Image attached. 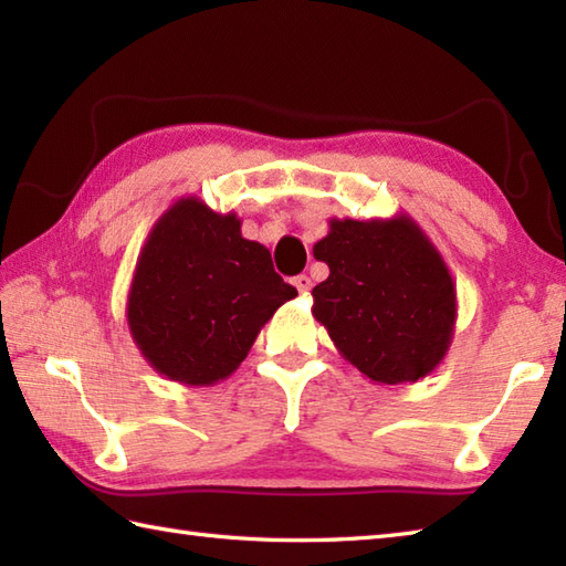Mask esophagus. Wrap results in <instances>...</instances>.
Returning <instances> with one entry per match:
<instances>
[{
    "label": "esophagus",
    "instance_id": "34e87169",
    "mask_svg": "<svg viewBox=\"0 0 566 566\" xmlns=\"http://www.w3.org/2000/svg\"><path fill=\"white\" fill-rule=\"evenodd\" d=\"M294 286L298 290V294H308L311 292V276H306V274H298V276H294Z\"/></svg>",
    "mask_w": 566,
    "mask_h": 566
}]
</instances>
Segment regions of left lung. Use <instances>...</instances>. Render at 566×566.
<instances>
[{
    "instance_id": "1",
    "label": "left lung",
    "mask_w": 566,
    "mask_h": 566,
    "mask_svg": "<svg viewBox=\"0 0 566 566\" xmlns=\"http://www.w3.org/2000/svg\"><path fill=\"white\" fill-rule=\"evenodd\" d=\"M328 226L314 258L331 274L311 292V314L367 379L428 377L448 355L457 321L454 282L438 248L408 213Z\"/></svg>"
}]
</instances>
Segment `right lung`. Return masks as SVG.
<instances>
[{
    "instance_id": "1",
    "label": "right lung",
    "mask_w": 566,
    "mask_h": 566,
    "mask_svg": "<svg viewBox=\"0 0 566 566\" xmlns=\"http://www.w3.org/2000/svg\"><path fill=\"white\" fill-rule=\"evenodd\" d=\"M296 296L270 250L240 233V219L197 197L177 199L146 238L126 318L140 355L187 387H211L248 357L260 328Z\"/></svg>"
}]
</instances>
